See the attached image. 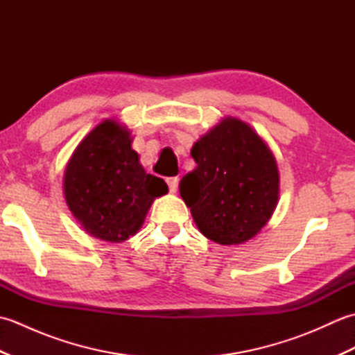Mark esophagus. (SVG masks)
Returning a JSON list of instances; mask_svg holds the SVG:
<instances>
[{
    "label": "esophagus",
    "mask_w": 355,
    "mask_h": 355,
    "mask_svg": "<svg viewBox=\"0 0 355 355\" xmlns=\"http://www.w3.org/2000/svg\"><path fill=\"white\" fill-rule=\"evenodd\" d=\"M166 183H168V186H169V191L173 193V192H177V187H178V178L177 177H171V178H168L166 180Z\"/></svg>",
    "instance_id": "1"
}]
</instances>
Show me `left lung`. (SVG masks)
Returning <instances> with one entry per match:
<instances>
[{
	"mask_svg": "<svg viewBox=\"0 0 355 355\" xmlns=\"http://www.w3.org/2000/svg\"><path fill=\"white\" fill-rule=\"evenodd\" d=\"M197 168L180 182V195L206 238L243 244L268 223L277 206L279 171L267 143L250 125L225 117L191 150Z\"/></svg>",
	"mask_w": 355,
	"mask_h": 355,
	"instance_id": "1",
	"label": "left lung"
}]
</instances>
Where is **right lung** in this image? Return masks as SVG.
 Returning <instances> with one entry per match:
<instances>
[{
    "instance_id": "right-lung-1",
    "label": "right lung",
    "mask_w": 355,
    "mask_h": 355,
    "mask_svg": "<svg viewBox=\"0 0 355 355\" xmlns=\"http://www.w3.org/2000/svg\"><path fill=\"white\" fill-rule=\"evenodd\" d=\"M131 132L103 120L82 140L64 173V195L84 230L108 243H123L141 227L163 178L146 173L131 148Z\"/></svg>"
}]
</instances>
